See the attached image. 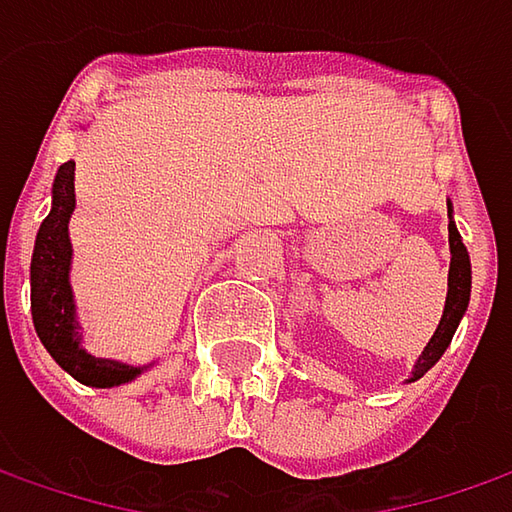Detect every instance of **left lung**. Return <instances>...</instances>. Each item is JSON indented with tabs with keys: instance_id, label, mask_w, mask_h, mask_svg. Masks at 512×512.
<instances>
[{
	"instance_id": "left-lung-1",
	"label": "left lung",
	"mask_w": 512,
	"mask_h": 512,
	"mask_svg": "<svg viewBox=\"0 0 512 512\" xmlns=\"http://www.w3.org/2000/svg\"><path fill=\"white\" fill-rule=\"evenodd\" d=\"M447 229H450V252H453V260H450V289H447V303H444V315H441V323H438L435 335L430 338L427 349L421 352L415 369H412L410 381H418V378L444 355V349L453 341V332H456L458 321H461V315H464V309H467V300H470V255H467V246L461 243V234H458L453 220H450Z\"/></svg>"
}]
</instances>
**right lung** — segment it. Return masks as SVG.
<instances>
[{
  "instance_id": "add662e5",
  "label": "right lung",
  "mask_w": 512,
  "mask_h": 512,
  "mask_svg": "<svg viewBox=\"0 0 512 512\" xmlns=\"http://www.w3.org/2000/svg\"><path fill=\"white\" fill-rule=\"evenodd\" d=\"M74 212V160L62 163L54 180V206L36 232L31 260V315L39 341L51 352L59 367L88 387H117L140 375L137 367L120 361L91 358L79 346L74 298L68 283L71 240L68 217Z\"/></svg>"
}]
</instances>
